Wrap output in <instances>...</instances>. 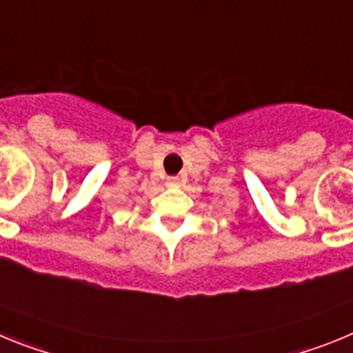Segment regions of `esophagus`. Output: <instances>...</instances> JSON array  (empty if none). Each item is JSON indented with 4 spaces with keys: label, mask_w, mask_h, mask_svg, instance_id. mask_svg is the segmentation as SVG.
I'll return each instance as SVG.
<instances>
[{
    "label": "esophagus",
    "mask_w": 353,
    "mask_h": 353,
    "mask_svg": "<svg viewBox=\"0 0 353 353\" xmlns=\"http://www.w3.org/2000/svg\"><path fill=\"white\" fill-rule=\"evenodd\" d=\"M166 185L168 187H176V185H179V182H176V179H168Z\"/></svg>",
    "instance_id": "esophagus-1"
}]
</instances>
